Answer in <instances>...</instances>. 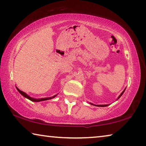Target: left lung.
<instances>
[{
    "instance_id": "1",
    "label": "left lung",
    "mask_w": 146,
    "mask_h": 146,
    "mask_svg": "<svg viewBox=\"0 0 146 146\" xmlns=\"http://www.w3.org/2000/svg\"><path fill=\"white\" fill-rule=\"evenodd\" d=\"M125 89H126V88H125ZM125 90H123V91H122V93H121V94H120V95L119 96H118V98H117V100L118 99H119V98H120V97H121V96H122V95H123V93H124V91H125ZM90 104H91V105H94V106H98V107H106V106H109V105H110V104H104V105H95V104H92V103H91V102H90Z\"/></svg>"
}]
</instances>
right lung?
<instances>
[{
	"label": "right lung",
	"instance_id": "add662e5",
	"mask_svg": "<svg viewBox=\"0 0 146 146\" xmlns=\"http://www.w3.org/2000/svg\"><path fill=\"white\" fill-rule=\"evenodd\" d=\"M16 88H17V90H18L19 92L21 93V95L23 96V97H24L26 98H28V99H29V100H30L31 101H32V102H40V101H44V100H50V99H52V98H55L56 96L57 95H54V96H53V97H46V98H32L31 97H29V96L28 95V94H26V93L23 92V91L20 90L19 89L17 88V87H16Z\"/></svg>",
	"mask_w": 146,
	"mask_h": 146
}]
</instances>
